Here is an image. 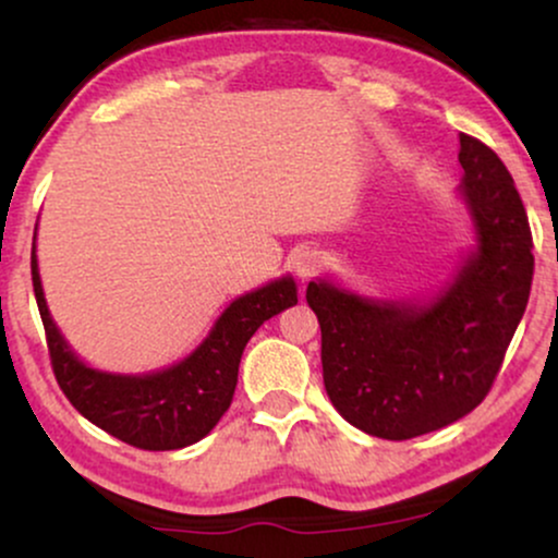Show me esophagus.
<instances>
[{"label": "esophagus", "instance_id": "1", "mask_svg": "<svg viewBox=\"0 0 558 558\" xmlns=\"http://www.w3.org/2000/svg\"><path fill=\"white\" fill-rule=\"evenodd\" d=\"M291 265H293V270H296L299 278L306 280V278H312V275H315V272L323 270L325 254L317 252V248L301 246V248H296V252H293Z\"/></svg>", "mask_w": 558, "mask_h": 558}]
</instances>
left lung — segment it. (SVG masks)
Instances as JSON below:
<instances>
[{
  "label": "left lung",
  "mask_w": 558,
  "mask_h": 558,
  "mask_svg": "<svg viewBox=\"0 0 558 558\" xmlns=\"http://www.w3.org/2000/svg\"><path fill=\"white\" fill-rule=\"evenodd\" d=\"M459 183L472 246L412 296H369L310 280L332 407L362 433L407 440L440 430L485 399L524 315L533 239L514 181L477 138L459 133Z\"/></svg>",
  "instance_id": "8db88e82"
}]
</instances>
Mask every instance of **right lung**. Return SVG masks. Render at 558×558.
<instances>
[{
	"label": "right lung",
	"instance_id": "right-lung-1",
	"mask_svg": "<svg viewBox=\"0 0 558 558\" xmlns=\"http://www.w3.org/2000/svg\"><path fill=\"white\" fill-rule=\"evenodd\" d=\"M31 275L62 393L96 427L144 451H175L213 433L233 401L248 338L265 319L299 301L296 280L291 275L275 278L230 301L207 338L189 356L151 373L125 375L83 362L57 328L44 299L36 243L31 252Z\"/></svg>",
	"mask_w": 558,
	"mask_h": 558
}]
</instances>
